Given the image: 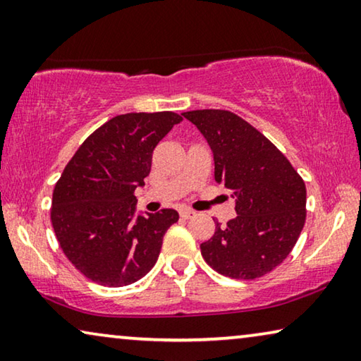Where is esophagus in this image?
Wrapping results in <instances>:
<instances>
[{"instance_id":"34e87169","label":"esophagus","mask_w":361,"mask_h":361,"mask_svg":"<svg viewBox=\"0 0 361 361\" xmlns=\"http://www.w3.org/2000/svg\"><path fill=\"white\" fill-rule=\"evenodd\" d=\"M180 216L184 219H189V218H193L195 216V212L189 210V208H184V210H180Z\"/></svg>"}]
</instances>
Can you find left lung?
Segmentation results:
<instances>
[{
    "label": "left lung",
    "mask_w": 361,
    "mask_h": 361,
    "mask_svg": "<svg viewBox=\"0 0 361 361\" xmlns=\"http://www.w3.org/2000/svg\"><path fill=\"white\" fill-rule=\"evenodd\" d=\"M210 145L218 185L231 192L236 218L202 243L213 270L259 279L283 262L306 219V185L290 161L259 130L218 109L182 114Z\"/></svg>",
    "instance_id": "obj_1"
}]
</instances>
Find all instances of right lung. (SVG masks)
Instances as JSON below:
<instances>
[{"instance_id":"obj_1","label":"right lung","mask_w":361,"mask_h":361,"mask_svg":"<svg viewBox=\"0 0 361 361\" xmlns=\"http://www.w3.org/2000/svg\"><path fill=\"white\" fill-rule=\"evenodd\" d=\"M174 112L123 114L85 140L56 182L51 224L68 260L102 286L143 279L159 257L163 238L179 213L137 210L153 151L172 127Z\"/></svg>"}]
</instances>
